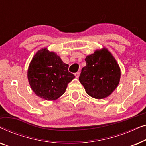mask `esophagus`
<instances>
[{
    "label": "esophagus",
    "instance_id": "obj_1",
    "mask_svg": "<svg viewBox=\"0 0 146 146\" xmlns=\"http://www.w3.org/2000/svg\"><path fill=\"white\" fill-rule=\"evenodd\" d=\"M75 77L76 78H78L79 77V75H80V73L79 72H76V73H75Z\"/></svg>",
    "mask_w": 146,
    "mask_h": 146
}]
</instances>
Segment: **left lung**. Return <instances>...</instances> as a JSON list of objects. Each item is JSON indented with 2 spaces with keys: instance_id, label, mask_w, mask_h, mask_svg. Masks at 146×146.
Listing matches in <instances>:
<instances>
[{
  "instance_id": "obj_1",
  "label": "left lung",
  "mask_w": 146,
  "mask_h": 146,
  "mask_svg": "<svg viewBox=\"0 0 146 146\" xmlns=\"http://www.w3.org/2000/svg\"><path fill=\"white\" fill-rule=\"evenodd\" d=\"M79 80L91 97L102 99L113 92L119 84L121 71L112 54L104 48L96 50L85 58Z\"/></svg>"
}]
</instances>
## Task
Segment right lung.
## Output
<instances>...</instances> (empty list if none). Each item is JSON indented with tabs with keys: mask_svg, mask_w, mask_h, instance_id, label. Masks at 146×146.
<instances>
[{
	"mask_svg": "<svg viewBox=\"0 0 146 146\" xmlns=\"http://www.w3.org/2000/svg\"><path fill=\"white\" fill-rule=\"evenodd\" d=\"M68 64L46 48L34 56L28 69V80L38 96L46 100H55L66 90L68 84L74 78L68 72Z\"/></svg>",
	"mask_w": 146,
	"mask_h": 146,
	"instance_id": "add662e5",
	"label": "right lung"
}]
</instances>
